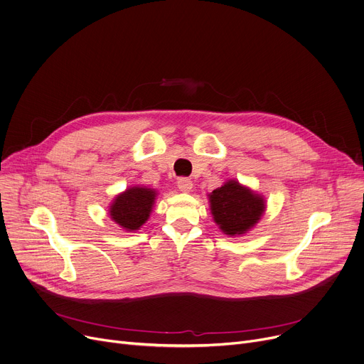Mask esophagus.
<instances>
[{
    "label": "esophagus",
    "instance_id": "esophagus-1",
    "mask_svg": "<svg viewBox=\"0 0 364 364\" xmlns=\"http://www.w3.org/2000/svg\"><path fill=\"white\" fill-rule=\"evenodd\" d=\"M177 187H178V190L183 191V193H188V191H191V188H193V183H191L190 178H178Z\"/></svg>",
    "mask_w": 364,
    "mask_h": 364
}]
</instances>
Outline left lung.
<instances>
[{
    "instance_id": "1",
    "label": "left lung",
    "mask_w": 364,
    "mask_h": 364,
    "mask_svg": "<svg viewBox=\"0 0 364 364\" xmlns=\"http://www.w3.org/2000/svg\"><path fill=\"white\" fill-rule=\"evenodd\" d=\"M215 223L228 237H241L251 230L266 212L264 196L241 184L228 180L208 194Z\"/></svg>"
}]
</instances>
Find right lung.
<instances>
[{"mask_svg": "<svg viewBox=\"0 0 364 364\" xmlns=\"http://www.w3.org/2000/svg\"><path fill=\"white\" fill-rule=\"evenodd\" d=\"M158 191L146 186H132L119 193L109 206L110 219L126 232H135L152 213Z\"/></svg>", "mask_w": 364, "mask_h": 364, "instance_id": "right-lung-1", "label": "right lung"}]
</instances>
